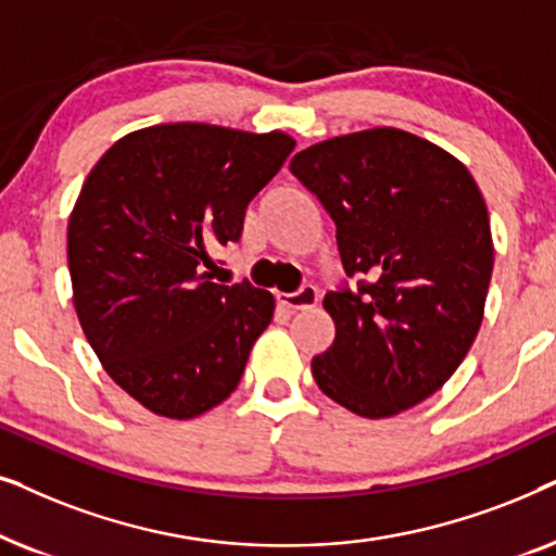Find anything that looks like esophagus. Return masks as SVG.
Instances as JSON below:
<instances>
[{
  "mask_svg": "<svg viewBox=\"0 0 556 556\" xmlns=\"http://www.w3.org/2000/svg\"><path fill=\"white\" fill-rule=\"evenodd\" d=\"M277 302L287 309H307L317 305V290L313 285H305L298 292H279Z\"/></svg>",
  "mask_w": 556,
  "mask_h": 556,
  "instance_id": "1",
  "label": "esophagus"
}]
</instances>
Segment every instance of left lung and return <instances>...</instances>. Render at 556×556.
Listing matches in <instances>:
<instances>
[{"label":"left lung","mask_w":556,"mask_h":556,"mask_svg":"<svg viewBox=\"0 0 556 556\" xmlns=\"http://www.w3.org/2000/svg\"><path fill=\"white\" fill-rule=\"evenodd\" d=\"M292 175L336 220L358 292H328L336 340L317 387L366 419L412 409L457 371L485 313L491 218L468 167L404 129L340 135L298 152Z\"/></svg>","instance_id":"8db88e82"}]
</instances>
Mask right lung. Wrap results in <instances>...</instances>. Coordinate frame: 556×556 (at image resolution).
Segmentation results:
<instances>
[{
    "instance_id": "add662e5",
    "label": "right lung",
    "mask_w": 556,
    "mask_h": 556,
    "mask_svg": "<svg viewBox=\"0 0 556 556\" xmlns=\"http://www.w3.org/2000/svg\"><path fill=\"white\" fill-rule=\"evenodd\" d=\"M292 150L285 131L154 124L88 173L68 220L73 307L103 371L157 417L226 402L271 323V292L211 282V249L239 241Z\"/></svg>"
}]
</instances>
